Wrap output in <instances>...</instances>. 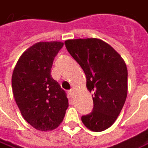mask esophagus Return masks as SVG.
Masks as SVG:
<instances>
[{
    "mask_svg": "<svg viewBox=\"0 0 148 148\" xmlns=\"http://www.w3.org/2000/svg\"><path fill=\"white\" fill-rule=\"evenodd\" d=\"M68 93H69V95H73V93H74V90H69Z\"/></svg>",
    "mask_w": 148,
    "mask_h": 148,
    "instance_id": "esophagus-1",
    "label": "esophagus"
}]
</instances>
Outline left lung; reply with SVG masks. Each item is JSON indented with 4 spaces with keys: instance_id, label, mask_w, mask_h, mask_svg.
Returning <instances> with one entry per match:
<instances>
[{
    "instance_id": "left-lung-1",
    "label": "left lung",
    "mask_w": 148,
    "mask_h": 148,
    "mask_svg": "<svg viewBox=\"0 0 148 148\" xmlns=\"http://www.w3.org/2000/svg\"><path fill=\"white\" fill-rule=\"evenodd\" d=\"M68 52L80 65L94 102L90 114L82 116L93 132H103L117 119L127 95V68L120 54L99 38L70 39Z\"/></svg>"
}]
</instances>
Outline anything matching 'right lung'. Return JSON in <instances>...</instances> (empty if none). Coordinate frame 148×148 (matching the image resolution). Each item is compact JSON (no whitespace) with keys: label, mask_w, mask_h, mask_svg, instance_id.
Instances as JSON below:
<instances>
[{"label":"right lung","mask_w":148,"mask_h":148,"mask_svg":"<svg viewBox=\"0 0 148 148\" xmlns=\"http://www.w3.org/2000/svg\"><path fill=\"white\" fill-rule=\"evenodd\" d=\"M61 42H40L21 54L12 75L16 103L25 120L35 129L57 128L69 106L66 94L51 76L54 58L63 46Z\"/></svg>","instance_id":"add662e5"}]
</instances>
